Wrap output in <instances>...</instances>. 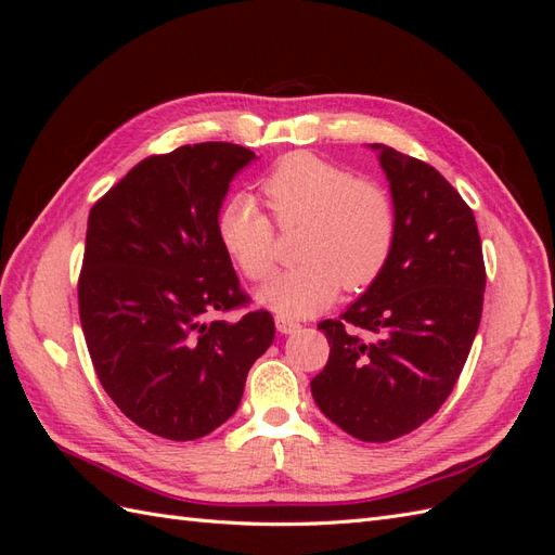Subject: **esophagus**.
I'll use <instances>...</instances> for the list:
<instances>
[{"mask_svg":"<svg viewBox=\"0 0 555 555\" xmlns=\"http://www.w3.org/2000/svg\"><path fill=\"white\" fill-rule=\"evenodd\" d=\"M275 326H278V331L282 333V335H292V333H296V331H300V324L298 322H294V319H287V317H275Z\"/></svg>","mask_w":555,"mask_h":555,"instance_id":"1","label":"esophagus"}]
</instances>
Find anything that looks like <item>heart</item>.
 I'll list each match as a JSON object with an SVG mask.
<instances>
[{"label":"heart","mask_w":555,"mask_h":555,"mask_svg":"<svg viewBox=\"0 0 555 555\" xmlns=\"http://www.w3.org/2000/svg\"><path fill=\"white\" fill-rule=\"evenodd\" d=\"M263 194L282 229L304 224L298 259L257 292V300L287 319L328 308L340 289H365L384 271L396 238L389 194L371 180H354L312 153L282 157L263 178ZM217 241L249 280L275 268V229L249 194H233L217 210Z\"/></svg>","instance_id":"obj_1"}]
</instances>
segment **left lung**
Wrapping results in <instances>:
<instances>
[{
  "mask_svg": "<svg viewBox=\"0 0 555 555\" xmlns=\"http://www.w3.org/2000/svg\"><path fill=\"white\" fill-rule=\"evenodd\" d=\"M371 147L389 180L393 249L345 314L319 324L331 354L310 389L351 438L389 442L449 398L479 328L486 271L475 215L461 194L433 166L389 145Z\"/></svg>",
  "mask_w": 555,
  "mask_h": 555,
  "instance_id": "1",
  "label": "left lung"
}]
</instances>
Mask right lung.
<instances>
[{
	"instance_id": "add662e5",
	"label": "right lung",
	"mask_w": 555,
	"mask_h": 555,
	"mask_svg": "<svg viewBox=\"0 0 555 555\" xmlns=\"http://www.w3.org/2000/svg\"><path fill=\"white\" fill-rule=\"evenodd\" d=\"M257 155L233 143L147 157L90 210L78 280L80 326L99 382L133 424L198 440L238 410L271 312L210 319L247 304L215 217Z\"/></svg>"
}]
</instances>
